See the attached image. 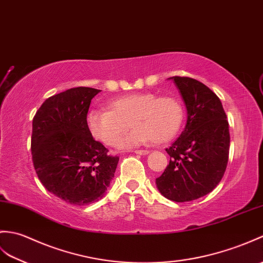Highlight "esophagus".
Instances as JSON below:
<instances>
[{"instance_id":"esophagus-1","label":"esophagus","mask_w":263,"mask_h":263,"mask_svg":"<svg viewBox=\"0 0 263 263\" xmlns=\"http://www.w3.org/2000/svg\"><path fill=\"white\" fill-rule=\"evenodd\" d=\"M134 152H136L137 155H140V156H145V155L149 154L148 150H136Z\"/></svg>"}]
</instances>
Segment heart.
Segmentation results:
<instances>
[{
    "label": "heart",
    "instance_id": "obj_1",
    "mask_svg": "<svg viewBox=\"0 0 263 263\" xmlns=\"http://www.w3.org/2000/svg\"><path fill=\"white\" fill-rule=\"evenodd\" d=\"M106 109H89L86 114L87 131L96 141L113 146L129 124L133 130L118 144L120 149H131L150 140L157 144L168 142L184 122V107L178 100L158 97L152 93L118 97L106 103Z\"/></svg>",
    "mask_w": 263,
    "mask_h": 263
}]
</instances>
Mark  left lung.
Here are the masks:
<instances>
[{
	"label": "left lung",
	"instance_id": "1",
	"mask_svg": "<svg viewBox=\"0 0 263 263\" xmlns=\"http://www.w3.org/2000/svg\"><path fill=\"white\" fill-rule=\"evenodd\" d=\"M168 79L185 103L187 121L166 149L172 159L156 185L162 196L182 203L205 196L221 181L229 160V122L221 101L206 85L189 77Z\"/></svg>",
	"mask_w": 263,
	"mask_h": 263
}]
</instances>
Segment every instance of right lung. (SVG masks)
<instances>
[{
  "label": "right lung",
  "mask_w": 263,
  "mask_h": 263,
  "mask_svg": "<svg viewBox=\"0 0 263 263\" xmlns=\"http://www.w3.org/2000/svg\"><path fill=\"white\" fill-rule=\"evenodd\" d=\"M100 89L76 87L47 99L32 121V161L48 192L71 205L103 198L119 158L91 138L86 114Z\"/></svg>",
  "instance_id": "1"
}]
</instances>
